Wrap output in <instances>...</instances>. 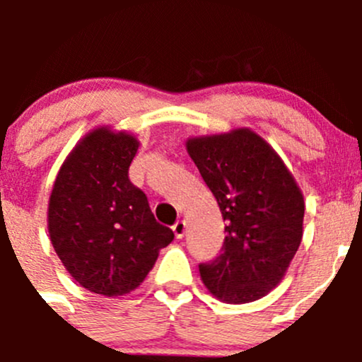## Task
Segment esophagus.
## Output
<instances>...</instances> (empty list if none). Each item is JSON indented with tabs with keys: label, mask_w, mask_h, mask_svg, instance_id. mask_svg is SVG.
Returning <instances> with one entry per match:
<instances>
[{
	"label": "esophagus",
	"mask_w": 362,
	"mask_h": 362,
	"mask_svg": "<svg viewBox=\"0 0 362 362\" xmlns=\"http://www.w3.org/2000/svg\"><path fill=\"white\" fill-rule=\"evenodd\" d=\"M173 233L178 240L185 235V221H177L173 224Z\"/></svg>",
	"instance_id": "34e87169"
}]
</instances>
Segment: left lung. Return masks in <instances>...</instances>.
Returning <instances> with one entry per match:
<instances>
[{"label":"left lung","instance_id":"8db88e82","mask_svg":"<svg viewBox=\"0 0 362 362\" xmlns=\"http://www.w3.org/2000/svg\"><path fill=\"white\" fill-rule=\"evenodd\" d=\"M187 152L226 221L221 254L199 264L203 284L221 301H255L282 282L301 243V189L249 127L189 138Z\"/></svg>","mask_w":362,"mask_h":362}]
</instances>
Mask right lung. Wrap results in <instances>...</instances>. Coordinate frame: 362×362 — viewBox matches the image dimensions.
<instances>
[{
	"mask_svg": "<svg viewBox=\"0 0 362 362\" xmlns=\"http://www.w3.org/2000/svg\"><path fill=\"white\" fill-rule=\"evenodd\" d=\"M138 145L126 131L93 129L69 152L49 199V235L61 262L80 286L108 298L136 289L175 238L129 180Z\"/></svg>",
	"mask_w": 362,
	"mask_h": 362,
	"instance_id": "obj_1",
	"label": "right lung"
}]
</instances>
